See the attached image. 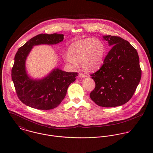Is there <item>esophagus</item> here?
Masks as SVG:
<instances>
[{"label": "esophagus", "mask_w": 153, "mask_h": 153, "mask_svg": "<svg viewBox=\"0 0 153 153\" xmlns=\"http://www.w3.org/2000/svg\"><path fill=\"white\" fill-rule=\"evenodd\" d=\"M79 76L81 77V78H83L87 77V76H86L85 75H84V74H82V73H80V74H79Z\"/></svg>", "instance_id": "34e87169"}]
</instances>
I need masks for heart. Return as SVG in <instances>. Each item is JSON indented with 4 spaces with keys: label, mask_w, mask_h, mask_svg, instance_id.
<instances>
[{
    "label": "heart",
    "mask_w": 153,
    "mask_h": 153,
    "mask_svg": "<svg viewBox=\"0 0 153 153\" xmlns=\"http://www.w3.org/2000/svg\"><path fill=\"white\" fill-rule=\"evenodd\" d=\"M105 52V47L101 41L87 38L71 44L68 48V55L65 56V60L74 66L82 62L84 69L91 72L101 66Z\"/></svg>",
    "instance_id": "1"
}]
</instances>
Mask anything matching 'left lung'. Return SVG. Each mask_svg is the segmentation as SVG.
<instances>
[{"mask_svg": "<svg viewBox=\"0 0 153 153\" xmlns=\"http://www.w3.org/2000/svg\"><path fill=\"white\" fill-rule=\"evenodd\" d=\"M112 46L101 68L91 75L95 87L91 99L103 107L121 106L134 95L141 77L137 50L128 41L117 36H103Z\"/></svg>", "mask_w": 153, "mask_h": 153, "instance_id": "left-lung-1", "label": "left lung"}]
</instances>
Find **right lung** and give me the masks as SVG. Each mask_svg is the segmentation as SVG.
I'll use <instances>...</instances> for the list:
<instances>
[{
    "label": "right lung",
    "instance_id": "add662e5",
    "mask_svg": "<svg viewBox=\"0 0 153 153\" xmlns=\"http://www.w3.org/2000/svg\"><path fill=\"white\" fill-rule=\"evenodd\" d=\"M64 36L58 33L38 35L16 52L12 69V79L18 98L27 106L41 110L56 108L64 99L69 85L75 81L77 72H68L58 68L38 79L30 78L26 70L27 56L34 46L59 44L64 40Z\"/></svg>",
    "mask_w": 153,
    "mask_h": 153
}]
</instances>
